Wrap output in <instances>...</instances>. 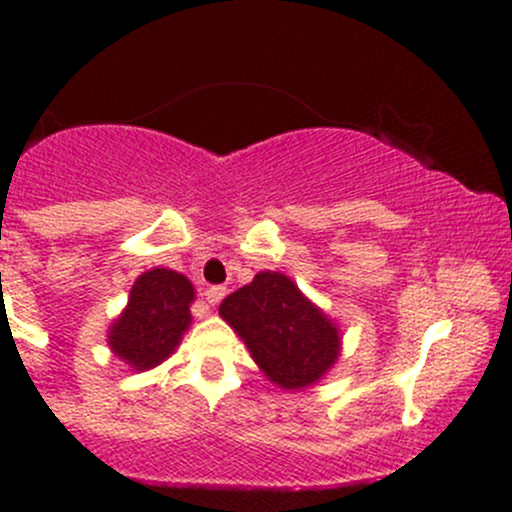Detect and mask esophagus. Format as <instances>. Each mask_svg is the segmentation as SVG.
Segmentation results:
<instances>
[{"label": "esophagus", "mask_w": 512, "mask_h": 512, "mask_svg": "<svg viewBox=\"0 0 512 512\" xmlns=\"http://www.w3.org/2000/svg\"><path fill=\"white\" fill-rule=\"evenodd\" d=\"M204 295H207V303L209 305H219L221 298H224V295H226V288L224 286H212Z\"/></svg>", "instance_id": "34e87169"}]
</instances>
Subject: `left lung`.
<instances>
[{"label": "left lung", "mask_w": 512, "mask_h": 512, "mask_svg": "<svg viewBox=\"0 0 512 512\" xmlns=\"http://www.w3.org/2000/svg\"><path fill=\"white\" fill-rule=\"evenodd\" d=\"M219 315L281 389L310 387L340 357L337 325L278 271L256 273L249 286L224 298Z\"/></svg>", "instance_id": "obj_1"}]
</instances>
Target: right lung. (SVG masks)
Returning <instances> with one entry per match:
<instances>
[{"instance_id":"1","label":"right lung","mask_w":512,"mask_h":512,"mask_svg":"<svg viewBox=\"0 0 512 512\" xmlns=\"http://www.w3.org/2000/svg\"><path fill=\"white\" fill-rule=\"evenodd\" d=\"M194 286L182 273L152 268L133 283L128 305L110 325L108 345L125 365L145 372L165 362L192 323Z\"/></svg>"}]
</instances>
